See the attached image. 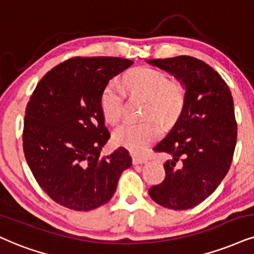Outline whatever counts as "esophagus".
Returning <instances> with one entry per match:
<instances>
[{"label": "esophagus", "instance_id": "1", "mask_svg": "<svg viewBox=\"0 0 254 254\" xmlns=\"http://www.w3.org/2000/svg\"><path fill=\"white\" fill-rule=\"evenodd\" d=\"M147 161L146 158L143 156H139V155H133V164L134 165H140V164H145Z\"/></svg>", "mask_w": 254, "mask_h": 254}]
</instances>
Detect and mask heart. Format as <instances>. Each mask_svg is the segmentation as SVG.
Returning <instances> with one entry per match:
<instances>
[{
	"label": "heart",
	"instance_id": "1",
	"mask_svg": "<svg viewBox=\"0 0 254 254\" xmlns=\"http://www.w3.org/2000/svg\"><path fill=\"white\" fill-rule=\"evenodd\" d=\"M124 83L130 93L147 99L146 115L155 117L162 124L171 125L183 112L186 89L178 80H170L167 73L153 67H136L128 70ZM125 93L118 83L109 82L102 90L100 106L109 124L120 121L124 111ZM161 127L155 119L143 122H125L115 128L113 139L118 146L133 153H141L161 136Z\"/></svg>",
	"mask_w": 254,
	"mask_h": 254
}]
</instances>
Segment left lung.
<instances>
[{
  "label": "left lung",
  "instance_id": "1",
  "mask_svg": "<svg viewBox=\"0 0 254 254\" xmlns=\"http://www.w3.org/2000/svg\"><path fill=\"white\" fill-rule=\"evenodd\" d=\"M174 74L186 100L172 130L153 151L166 153V177L148 190L156 203L183 211L208 198L232 164L237 143L233 99L223 77L199 59L180 55L149 60Z\"/></svg>",
  "mask_w": 254,
  "mask_h": 254
}]
</instances>
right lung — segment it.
<instances>
[{
  "label": "right lung",
  "instance_id": "1",
  "mask_svg": "<svg viewBox=\"0 0 254 254\" xmlns=\"http://www.w3.org/2000/svg\"><path fill=\"white\" fill-rule=\"evenodd\" d=\"M132 64L75 56L49 70L31 94L22 133L24 156L41 189L64 207L82 212L105 205L132 165L124 147L100 156L111 137L100 106L102 90Z\"/></svg>",
  "mask_w": 254,
  "mask_h": 254
}]
</instances>
